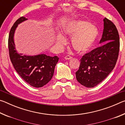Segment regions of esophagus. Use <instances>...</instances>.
I'll list each match as a JSON object with an SVG mask.
<instances>
[{"instance_id": "esophagus-1", "label": "esophagus", "mask_w": 125, "mask_h": 125, "mask_svg": "<svg viewBox=\"0 0 125 125\" xmlns=\"http://www.w3.org/2000/svg\"><path fill=\"white\" fill-rule=\"evenodd\" d=\"M64 58H65V60H71V59L72 58V57L69 56H66Z\"/></svg>"}]
</instances>
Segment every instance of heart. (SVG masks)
<instances>
[{"label":"heart","instance_id":"heart-1","mask_svg":"<svg viewBox=\"0 0 125 125\" xmlns=\"http://www.w3.org/2000/svg\"><path fill=\"white\" fill-rule=\"evenodd\" d=\"M62 32L66 37L71 38V46L79 53L88 52L98 35L96 27L89 22L80 20H73L65 23ZM55 42L59 47L62 48L67 43V39L61 33L55 36Z\"/></svg>","mask_w":125,"mask_h":125}]
</instances>
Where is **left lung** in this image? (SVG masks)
Here are the masks:
<instances>
[{
  "label": "left lung",
  "instance_id": "1",
  "mask_svg": "<svg viewBox=\"0 0 125 125\" xmlns=\"http://www.w3.org/2000/svg\"><path fill=\"white\" fill-rule=\"evenodd\" d=\"M100 43H104L85 54L80 60L75 75L78 82L87 88L100 84L115 67L120 49V39L115 25L104 19V30Z\"/></svg>",
  "mask_w": 125,
  "mask_h": 125
}]
</instances>
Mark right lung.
<instances>
[{"instance_id": "right-lung-1", "label": "right lung", "mask_w": 125, "mask_h": 125, "mask_svg": "<svg viewBox=\"0 0 125 125\" xmlns=\"http://www.w3.org/2000/svg\"><path fill=\"white\" fill-rule=\"evenodd\" d=\"M26 20L27 19L21 17L10 30L8 40L10 58L15 71L25 82L33 87L40 88L51 80L59 58L44 53L28 56L18 52L14 39L15 32L18 25Z\"/></svg>"}]
</instances>
